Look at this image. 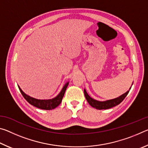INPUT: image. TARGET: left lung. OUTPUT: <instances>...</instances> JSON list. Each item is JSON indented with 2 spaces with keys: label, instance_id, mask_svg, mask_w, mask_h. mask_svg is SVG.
<instances>
[{
  "label": "left lung",
  "instance_id": "1",
  "mask_svg": "<svg viewBox=\"0 0 148 148\" xmlns=\"http://www.w3.org/2000/svg\"><path fill=\"white\" fill-rule=\"evenodd\" d=\"M132 84H133V82H132ZM131 88V87L129 88V90H128L126 92H125V93L121 95V96H119V97H117V98L114 99L107 100V101H99L91 98V97L87 94L86 89H84V95L85 97H86V100L87 102H88V103L91 105L92 107H93L97 110H106L116 106L117 105L121 103V102L123 101L125 97H126L127 95H128Z\"/></svg>",
  "mask_w": 148,
  "mask_h": 148
}]
</instances>
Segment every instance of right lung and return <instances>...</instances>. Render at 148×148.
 I'll use <instances>...</instances> for the list:
<instances>
[{
    "label": "right lung",
    "mask_w": 148,
    "mask_h": 148,
    "mask_svg": "<svg viewBox=\"0 0 148 148\" xmlns=\"http://www.w3.org/2000/svg\"><path fill=\"white\" fill-rule=\"evenodd\" d=\"M69 82H66V84H64V86L62 87L61 89V92H59V95L56 96L54 98L51 99H45V100H41V99H35L33 97H30L29 95H27L25 93V92L22 91V89L20 88V87L18 86V87L19 89V91H21L22 95H23V97L26 99V101L29 102V104H31L32 106H34L36 108H38L42 110H53L56 108L59 105L61 104L62 101V99L63 98L64 95L65 91L67 88V87L69 86Z\"/></svg>",
    "instance_id": "1"
}]
</instances>
